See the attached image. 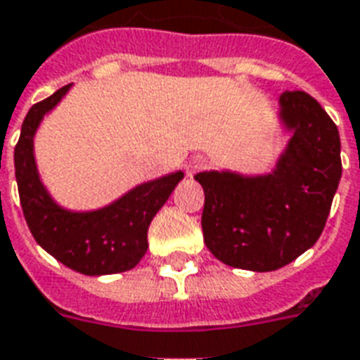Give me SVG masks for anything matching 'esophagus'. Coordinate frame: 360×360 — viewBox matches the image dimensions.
I'll list each match as a JSON object with an SVG mask.
<instances>
[{"label":"esophagus","mask_w":360,"mask_h":360,"mask_svg":"<svg viewBox=\"0 0 360 360\" xmlns=\"http://www.w3.org/2000/svg\"><path fill=\"white\" fill-rule=\"evenodd\" d=\"M207 165H209L207 159L201 158V155H197V158L191 159L190 165H188V174H195V172H199V170L207 169Z\"/></svg>","instance_id":"1"}]
</instances>
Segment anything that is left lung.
Returning <instances> with one entry per match:
<instances>
[{
  "label": "left lung",
  "mask_w": 360,
  "mask_h": 360,
  "mask_svg": "<svg viewBox=\"0 0 360 360\" xmlns=\"http://www.w3.org/2000/svg\"><path fill=\"white\" fill-rule=\"evenodd\" d=\"M281 115L294 134L271 174H195L205 190V245L231 267L273 271L311 248L342 178L340 132L317 100L285 91Z\"/></svg>",
  "instance_id": "1"
}]
</instances>
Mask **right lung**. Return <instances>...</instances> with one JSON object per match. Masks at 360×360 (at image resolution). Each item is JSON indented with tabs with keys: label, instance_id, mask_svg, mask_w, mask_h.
<instances>
[{
	"label": "right lung",
	"instance_id": "1",
	"mask_svg": "<svg viewBox=\"0 0 360 360\" xmlns=\"http://www.w3.org/2000/svg\"><path fill=\"white\" fill-rule=\"evenodd\" d=\"M72 85L30 108L15 146V174L30 231L51 256L83 275L129 271L148 250V228L184 172L142 184L119 201L94 212H68L56 205L37 176L34 134L43 115L60 102Z\"/></svg>",
	"mask_w": 360,
	"mask_h": 360
}]
</instances>
